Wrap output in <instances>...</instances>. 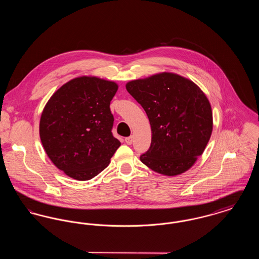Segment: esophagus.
<instances>
[{"label":"esophagus","mask_w":259,"mask_h":259,"mask_svg":"<svg viewBox=\"0 0 259 259\" xmlns=\"http://www.w3.org/2000/svg\"><path fill=\"white\" fill-rule=\"evenodd\" d=\"M132 142H133V137H132V136L125 138V143H126L127 145H131Z\"/></svg>","instance_id":"34e87169"}]
</instances>
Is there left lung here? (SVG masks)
Wrapping results in <instances>:
<instances>
[{
	"instance_id": "1",
	"label": "left lung",
	"mask_w": 259,
	"mask_h": 259,
	"mask_svg": "<svg viewBox=\"0 0 259 259\" xmlns=\"http://www.w3.org/2000/svg\"><path fill=\"white\" fill-rule=\"evenodd\" d=\"M147 112L151 144L141 161L154 172L177 176L204 152L212 131V112L204 92L179 74L161 73L126 84Z\"/></svg>"
}]
</instances>
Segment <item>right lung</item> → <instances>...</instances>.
I'll list each match as a JSON object with an SVG mask.
<instances>
[{"label":"right lung","instance_id":"obj_1","mask_svg":"<svg viewBox=\"0 0 259 259\" xmlns=\"http://www.w3.org/2000/svg\"><path fill=\"white\" fill-rule=\"evenodd\" d=\"M113 81L76 77L62 85L47 103L39 137L52 163L67 176L88 181L108 167L120 142L112 135Z\"/></svg>","mask_w":259,"mask_h":259}]
</instances>
